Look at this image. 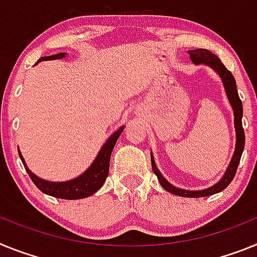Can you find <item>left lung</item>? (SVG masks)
Instances as JSON below:
<instances>
[{"mask_svg":"<svg viewBox=\"0 0 257 257\" xmlns=\"http://www.w3.org/2000/svg\"><path fill=\"white\" fill-rule=\"evenodd\" d=\"M189 54L191 57V61L194 63L199 64L204 63L207 66L212 67L216 72L220 75L222 82H224L225 91H226V95L230 101L231 107H233L234 111V125H235V133H236V144H235V151H234L233 159L230 162V166L227 167L226 172H225L224 177L221 178V181L217 182L215 186H211L209 189L200 191H189V190H182V189H178L175 187L173 185L169 184L166 178L163 177L162 173L158 171L155 166V162H154V158L151 155V166H153V171L156 176H158V180H159L160 185H162L167 191L175 194L178 196H186V198H200V196H208L213 195L216 193H220L227 187V185L233 181L234 176L236 173V168L239 166L240 156H242L243 149H244V131H243L242 126V115H243V106L242 101H240L239 95H238V90H236V84L234 76L231 75V72L227 70L226 67L222 64V62L216 57L215 54H212L211 51L207 50V49H195V50L189 51Z\"/></svg>","mask_w":257,"mask_h":257,"instance_id":"left-lung-1","label":"left lung"}]
</instances>
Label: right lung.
<instances>
[{"label":"right lung","instance_id":"obj_1","mask_svg":"<svg viewBox=\"0 0 257 257\" xmlns=\"http://www.w3.org/2000/svg\"><path fill=\"white\" fill-rule=\"evenodd\" d=\"M66 57V53H59V54L50 55V57L41 58L40 61H51V59H61V58ZM122 128L119 131H116L112 136H111L104 146L102 147L98 156L90 166V168L81 175L80 177L75 178L72 181L67 182H49L45 180H41L36 175H33L30 169L27 168L24 164V159L22 156L21 151L18 150L19 156H21L23 166L26 167V171L28 172L31 180L33 184L39 187L42 193L48 194V195L55 196V198H61V199H81V198H86L90 196L91 194H94L102 187V185L106 181L107 176H108V169H110V158L111 153L113 150L116 141L119 136L121 135Z\"/></svg>","mask_w":257,"mask_h":257}]
</instances>
